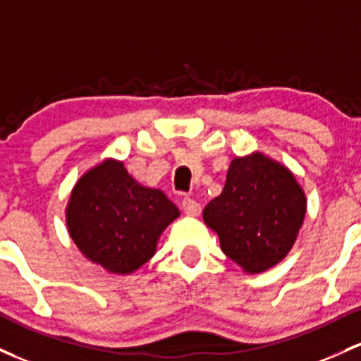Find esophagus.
Segmentation results:
<instances>
[{
	"instance_id": "34e87169",
	"label": "esophagus",
	"mask_w": 361,
	"mask_h": 361,
	"mask_svg": "<svg viewBox=\"0 0 361 361\" xmlns=\"http://www.w3.org/2000/svg\"><path fill=\"white\" fill-rule=\"evenodd\" d=\"M182 209L189 216H197L201 213V204L196 200H192V197H184L182 200Z\"/></svg>"
}]
</instances>
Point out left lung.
<instances>
[{
    "label": "left lung",
    "mask_w": 361,
    "mask_h": 361,
    "mask_svg": "<svg viewBox=\"0 0 361 361\" xmlns=\"http://www.w3.org/2000/svg\"><path fill=\"white\" fill-rule=\"evenodd\" d=\"M305 194L293 173L262 153L233 159L224 191L202 212L225 256L247 273L278 264L305 218Z\"/></svg>",
    "instance_id": "8db88e82"
}]
</instances>
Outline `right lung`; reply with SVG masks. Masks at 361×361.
I'll use <instances>...</instances> for the list:
<instances>
[{
	"label": "right lung",
	"instance_id": "add662e5",
	"mask_svg": "<svg viewBox=\"0 0 361 361\" xmlns=\"http://www.w3.org/2000/svg\"><path fill=\"white\" fill-rule=\"evenodd\" d=\"M179 209L159 189L133 179L123 161L105 160L76 182L66 224L85 257L116 274L143 266Z\"/></svg>",
	"mask_w": 361,
	"mask_h": 361
}]
</instances>
